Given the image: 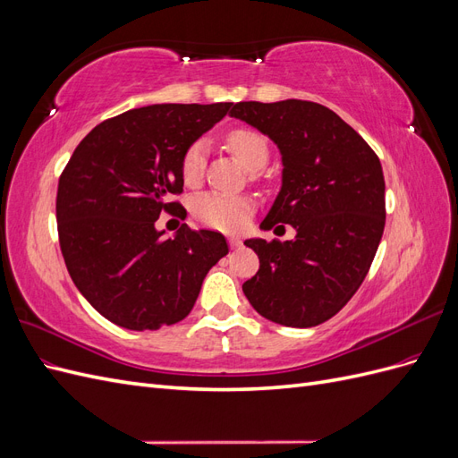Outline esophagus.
Segmentation results:
<instances>
[{"instance_id": "obj_1", "label": "esophagus", "mask_w": 458, "mask_h": 458, "mask_svg": "<svg viewBox=\"0 0 458 458\" xmlns=\"http://www.w3.org/2000/svg\"><path fill=\"white\" fill-rule=\"evenodd\" d=\"M229 244H231V248H241V246H242V242H241L237 237H231V239H229Z\"/></svg>"}]
</instances>
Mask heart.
Wrapping results in <instances>:
<instances>
[{
	"label": "heart",
	"instance_id": "1",
	"mask_svg": "<svg viewBox=\"0 0 458 458\" xmlns=\"http://www.w3.org/2000/svg\"><path fill=\"white\" fill-rule=\"evenodd\" d=\"M227 145L233 155L248 170H259L269 158V147L266 137L250 128H237L227 135ZM204 168V143L195 141L183 155L182 175L185 183L195 185ZM252 210V202L244 197H229L221 192H204L192 202V214L204 225L216 229L241 227Z\"/></svg>",
	"mask_w": 458,
	"mask_h": 458
}]
</instances>
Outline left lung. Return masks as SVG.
Returning a JSON list of instances; mask_svg holds the SVG:
<instances>
[{
	"instance_id": "left-lung-1",
	"label": "left lung",
	"mask_w": 458,
	"mask_h": 458,
	"mask_svg": "<svg viewBox=\"0 0 458 458\" xmlns=\"http://www.w3.org/2000/svg\"><path fill=\"white\" fill-rule=\"evenodd\" d=\"M229 116L281 150L283 185L259 227L296 229L294 241H244L259 258L258 273L242 284L244 296L273 323L321 325L352 300L378 250L386 224L380 160L318 103L244 101Z\"/></svg>"
}]
</instances>
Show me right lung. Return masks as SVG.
Returning a JSON list of instances; mask_svg holds the SVG:
<instances>
[{"instance_id": "obj_1", "label": "right lung", "mask_w": 458, "mask_h": 458, "mask_svg": "<svg viewBox=\"0 0 458 458\" xmlns=\"http://www.w3.org/2000/svg\"><path fill=\"white\" fill-rule=\"evenodd\" d=\"M233 103L148 105L95 126L59 179L61 252L76 288L110 323L157 330L185 318L206 273L227 256L221 233L155 227L183 191L185 150Z\"/></svg>"}]
</instances>
